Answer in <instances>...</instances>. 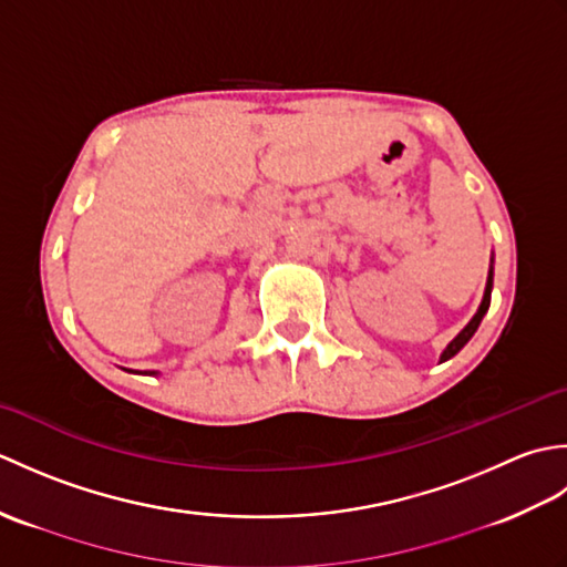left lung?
<instances>
[{"label": "left lung", "instance_id": "1", "mask_svg": "<svg viewBox=\"0 0 567 567\" xmlns=\"http://www.w3.org/2000/svg\"><path fill=\"white\" fill-rule=\"evenodd\" d=\"M489 299H492V268H489V275H487V287H485V297H483V305H480V309H477V315L470 319V323L467 327L455 336V339L445 346V351L441 353V363L443 360H449V358H453L457 351H461V348L473 339V333L477 331V327H480V321H483V317L487 315V309H489Z\"/></svg>", "mask_w": 567, "mask_h": 567}]
</instances>
